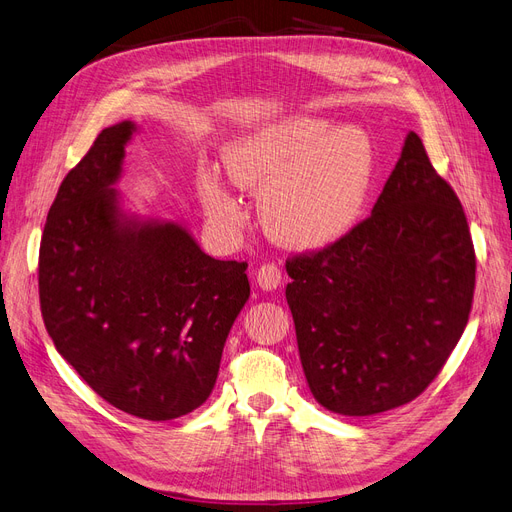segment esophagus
<instances>
[{
    "label": "esophagus",
    "instance_id": "1",
    "mask_svg": "<svg viewBox=\"0 0 512 512\" xmlns=\"http://www.w3.org/2000/svg\"><path fill=\"white\" fill-rule=\"evenodd\" d=\"M280 280H283V270H280L276 263H263L257 270V285L263 291H272L280 285Z\"/></svg>",
    "mask_w": 512,
    "mask_h": 512
}]
</instances>
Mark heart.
I'll use <instances>...</instances> for the list:
<instances>
[{"instance_id": "1", "label": "heart", "mask_w": 512, "mask_h": 512, "mask_svg": "<svg viewBox=\"0 0 512 512\" xmlns=\"http://www.w3.org/2000/svg\"><path fill=\"white\" fill-rule=\"evenodd\" d=\"M227 172L261 193V221L293 249H323L357 223L372 189L376 155L364 129L323 117H295L263 127L227 151ZM202 202L221 227L236 232L244 208L223 180L200 176Z\"/></svg>"}]
</instances>
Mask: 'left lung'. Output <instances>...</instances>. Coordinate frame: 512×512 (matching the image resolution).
I'll return each mask as SVG.
<instances>
[{
    "label": "left lung",
    "instance_id": "left-lung-1",
    "mask_svg": "<svg viewBox=\"0 0 512 512\" xmlns=\"http://www.w3.org/2000/svg\"><path fill=\"white\" fill-rule=\"evenodd\" d=\"M302 368L315 400L349 417L408 404L464 334L476 257L464 208L410 131L368 219L287 259Z\"/></svg>",
    "mask_w": 512,
    "mask_h": 512
}]
</instances>
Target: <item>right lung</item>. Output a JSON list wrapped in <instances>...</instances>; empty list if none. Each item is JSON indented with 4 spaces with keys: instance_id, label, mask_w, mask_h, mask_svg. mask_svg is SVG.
<instances>
[{
    "instance_id": "add662e5",
    "label": "right lung",
    "mask_w": 512,
    "mask_h": 512,
    "mask_svg": "<svg viewBox=\"0 0 512 512\" xmlns=\"http://www.w3.org/2000/svg\"><path fill=\"white\" fill-rule=\"evenodd\" d=\"M134 129H102L63 178L40 242V310L100 398L170 421L208 400L251 285L244 261L206 255L183 225L125 217L112 185Z\"/></svg>"
}]
</instances>
